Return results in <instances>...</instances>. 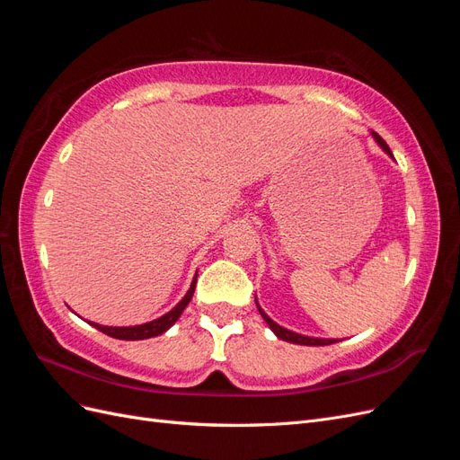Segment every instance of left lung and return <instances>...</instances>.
Instances as JSON below:
<instances>
[{
	"instance_id": "1",
	"label": "left lung",
	"mask_w": 460,
	"mask_h": 460,
	"mask_svg": "<svg viewBox=\"0 0 460 460\" xmlns=\"http://www.w3.org/2000/svg\"><path fill=\"white\" fill-rule=\"evenodd\" d=\"M372 137L376 140V144H378V146L387 153V155L394 159V153H392V149H389V146L382 140V137H380L378 134H376V132H372ZM255 303H257V299H255ZM257 309H259L261 316L264 318V323H267V324H269V328L276 333V338H280V340H284V341L297 343V345H330V343H336V341H340V340H324V338L301 336V333H297V332H291V330H288V328H284V326H280V324H276L274 320L261 309V305H259V303H257Z\"/></svg>"
}]
</instances>
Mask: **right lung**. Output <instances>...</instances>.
Masks as SVG:
<instances>
[{"label":"right lung","mask_w":460,"mask_h":460,"mask_svg":"<svg viewBox=\"0 0 460 460\" xmlns=\"http://www.w3.org/2000/svg\"><path fill=\"white\" fill-rule=\"evenodd\" d=\"M196 282H198V274L193 276L191 286L188 289V294L182 297L176 307H172L169 313H164L163 316L151 320V323L146 324H137V326H103V324H95L90 323L93 328H97L100 332L107 333L111 338H117V340H127V341H136V340H147V338H155L161 336L163 332L169 330L176 320L180 318V314L184 313V309L188 307V303L191 301L193 291H196Z\"/></svg>","instance_id":"1"}]
</instances>
